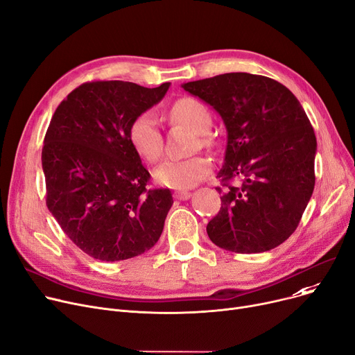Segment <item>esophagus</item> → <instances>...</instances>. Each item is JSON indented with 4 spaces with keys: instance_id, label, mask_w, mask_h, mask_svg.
Segmentation results:
<instances>
[{
    "instance_id": "esophagus-1",
    "label": "esophagus",
    "mask_w": 355,
    "mask_h": 355,
    "mask_svg": "<svg viewBox=\"0 0 355 355\" xmlns=\"http://www.w3.org/2000/svg\"><path fill=\"white\" fill-rule=\"evenodd\" d=\"M191 197V193H189V191H175L174 193V198H177V200H189Z\"/></svg>"
}]
</instances>
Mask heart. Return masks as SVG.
I'll return each mask as SVG.
<instances>
[{
    "label": "heart",
    "mask_w": 355,
    "mask_h": 355,
    "mask_svg": "<svg viewBox=\"0 0 355 355\" xmlns=\"http://www.w3.org/2000/svg\"><path fill=\"white\" fill-rule=\"evenodd\" d=\"M173 122L187 126L200 135V144L209 145L206 134L211 128L210 110L193 98L177 101L170 109ZM128 137L137 154L148 162H155L162 153V134L154 112L145 110L137 115L129 125ZM211 170V162L206 157H191L185 159H165L154 170V180L162 187L173 190H187L194 187Z\"/></svg>",
    "instance_id": "obj_1"
}]
</instances>
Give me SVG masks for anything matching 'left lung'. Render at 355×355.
Masks as SVG:
<instances>
[{
	"label": "left lung",
	"instance_id": "8db88e82",
	"mask_svg": "<svg viewBox=\"0 0 355 355\" xmlns=\"http://www.w3.org/2000/svg\"><path fill=\"white\" fill-rule=\"evenodd\" d=\"M225 122L220 178L227 190L207 234L221 249L262 253L295 232L315 185L316 138L293 93L270 78L225 73L181 85ZM240 178L239 186H229ZM221 193V189H217Z\"/></svg>",
	"mask_w": 355,
	"mask_h": 355
}]
</instances>
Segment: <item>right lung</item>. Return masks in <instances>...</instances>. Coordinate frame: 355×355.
Returning a JSON list of instances; mask_svg holds the SVG:
<instances>
[{
  "mask_svg": "<svg viewBox=\"0 0 355 355\" xmlns=\"http://www.w3.org/2000/svg\"><path fill=\"white\" fill-rule=\"evenodd\" d=\"M170 85L83 83L50 121L42 153L47 207L73 243L98 260L142 254L162 233L173 194L146 189L151 175L128 130L137 115L161 102Z\"/></svg>",
  "mask_w": 355,
  "mask_h": 355,
  "instance_id": "1",
  "label": "right lung"
}]
</instances>
